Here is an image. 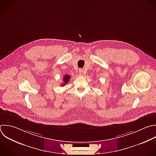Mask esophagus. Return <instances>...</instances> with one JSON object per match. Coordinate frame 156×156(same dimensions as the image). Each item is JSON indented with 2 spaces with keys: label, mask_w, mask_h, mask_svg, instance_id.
<instances>
[{
  "label": "esophagus",
  "mask_w": 156,
  "mask_h": 156,
  "mask_svg": "<svg viewBox=\"0 0 156 156\" xmlns=\"http://www.w3.org/2000/svg\"><path fill=\"white\" fill-rule=\"evenodd\" d=\"M79 75H80V76H83V70L79 69Z\"/></svg>",
  "instance_id": "esophagus-1"
}]
</instances>
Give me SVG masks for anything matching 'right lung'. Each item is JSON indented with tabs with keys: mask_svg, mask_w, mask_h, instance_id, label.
Wrapping results in <instances>:
<instances>
[{
	"mask_svg": "<svg viewBox=\"0 0 156 156\" xmlns=\"http://www.w3.org/2000/svg\"><path fill=\"white\" fill-rule=\"evenodd\" d=\"M70 77H70L68 74L65 75V76H63V83H62L61 85H62V86H64L65 84H66V83L68 82V81L69 80Z\"/></svg>",
	"mask_w": 156,
	"mask_h": 156,
	"instance_id": "add662e5",
	"label": "right lung"
}]
</instances>
